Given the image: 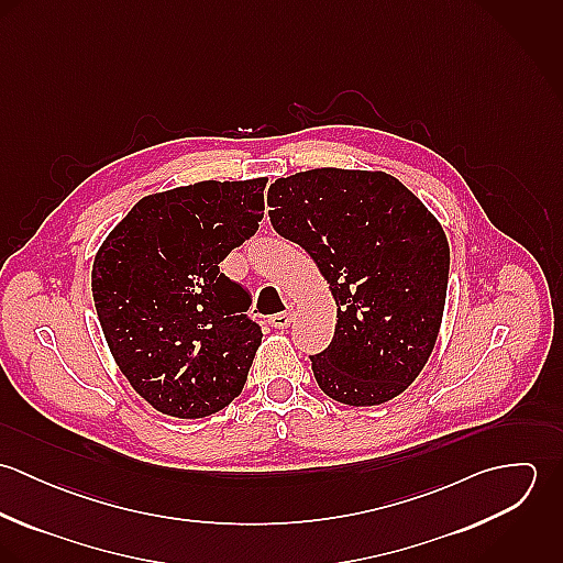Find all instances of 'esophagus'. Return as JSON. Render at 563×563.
I'll use <instances>...</instances> for the list:
<instances>
[{"instance_id": "34e87169", "label": "esophagus", "mask_w": 563, "mask_h": 563, "mask_svg": "<svg viewBox=\"0 0 563 563\" xmlns=\"http://www.w3.org/2000/svg\"><path fill=\"white\" fill-rule=\"evenodd\" d=\"M271 327H275V329H286V327H290V322H292V310H286V312H279V314H275V317H271Z\"/></svg>"}]
</instances>
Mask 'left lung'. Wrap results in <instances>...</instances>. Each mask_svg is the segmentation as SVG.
<instances>
[{
	"label": "left lung",
	"instance_id": "obj_1",
	"mask_svg": "<svg viewBox=\"0 0 563 563\" xmlns=\"http://www.w3.org/2000/svg\"><path fill=\"white\" fill-rule=\"evenodd\" d=\"M266 201L275 232L312 255L338 308L331 344L310 357L322 393L355 407L399 397L442 324L451 251L440 221L384 170L295 173Z\"/></svg>",
	"mask_w": 563,
	"mask_h": 563
}]
</instances>
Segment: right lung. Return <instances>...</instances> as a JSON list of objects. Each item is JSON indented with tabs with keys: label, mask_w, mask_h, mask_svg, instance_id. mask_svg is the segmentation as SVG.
<instances>
[{
	"label": "right lung",
	"mask_w": 563,
	"mask_h": 563,
	"mask_svg": "<svg viewBox=\"0 0 563 563\" xmlns=\"http://www.w3.org/2000/svg\"><path fill=\"white\" fill-rule=\"evenodd\" d=\"M266 177L206 179L143 197L101 242L90 273L110 353L166 416L203 418L242 393L262 329L219 264L257 230Z\"/></svg>",
	"instance_id": "obj_1"
}]
</instances>
